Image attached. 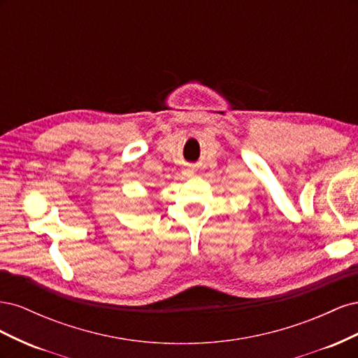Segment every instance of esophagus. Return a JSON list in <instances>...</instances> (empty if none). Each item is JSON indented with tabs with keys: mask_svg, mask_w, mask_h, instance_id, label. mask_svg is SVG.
<instances>
[{
	"mask_svg": "<svg viewBox=\"0 0 358 358\" xmlns=\"http://www.w3.org/2000/svg\"><path fill=\"white\" fill-rule=\"evenodd\" d=\"M189 171H191V170H189Z\"/></svg>",
	"mask_w": 358,
	"mask_h": 358,
	"instance_id": "1",
	"label": "esophagus"
}]
</instances>
